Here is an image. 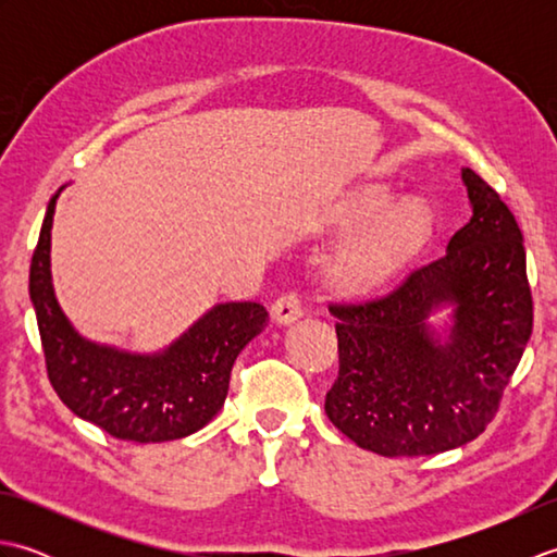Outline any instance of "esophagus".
Returning <instances> with one entry per match:
<instances>
[{
    "mask_svg": "<svg viewBox=\"0 0 557 557\" xmlns=\"http://www.w3.org/2000/svg\"><path fill=\"white\" fill-rule=\"evenodd\" d=\"M304 313V304L297 292H285L277 301L272 304V321L280 325H289L297 321V318Z\"/></svg>",
    "mask_w": 557,
    "mask_h": 557,
    "instance_id": "esophagus-1",
    "label": "esophagus"
}]
</instances>
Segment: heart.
Returning <instances> with one entry per match:
<instances>
[{
    "instance_id": "obj_1",
    "label": "heart",
    "mask_w": 557,
    "mask_h": 557,
    "mask_svg": "<svg viewBox=\"0 0 557 557\" xmlns=\"http://www.w3.org/2000/svg\"><path fill=\"white\" fill-rule=\"evenodd\" d=\"M393 208V196L369 191L354 200L349 227L359 230L376 222L349 242L330 260L327 272L335 285L349 292H363L381 285L405 268L431 236V215L419 203Z\"/></svg>"
}]
</instances>
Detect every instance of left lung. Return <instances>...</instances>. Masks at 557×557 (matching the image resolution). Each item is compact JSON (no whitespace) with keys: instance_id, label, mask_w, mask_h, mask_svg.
Instances as JSON below:
<instances>
[{"instance_id":"obj_1","label":"left lung","mask_w":557,"mask_h":557,"mask_svg":"<svg viewBox=\"0 0 557 557\" xmlns=\"http://www.w3.org/2000/svg\"><path fill=\"white\" fill-rule=\"evenodd\" d=\"M461 180L474 215L441 258L383 297L330 304L339 373L325 413L375 455H437L479 437L534 327L522 230L476 172ZM443 302L456 306L447 343L424 323Z\"/></svg>"}]
</instances>
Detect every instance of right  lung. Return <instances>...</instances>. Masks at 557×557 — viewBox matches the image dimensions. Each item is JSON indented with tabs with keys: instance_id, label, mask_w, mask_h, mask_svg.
I'll return each instance as SVG.
<instances>
[{
	"instance_id": "add662e5",
	"label": "right lung",
	"mask_w": 557,
	"mask_h": 557,
	"mask_svg": "<svg viewBox=\"0 0 557 557\" xmlns=\"http://www.w3.org/2000/svg\"><path fill=\"white\" fill-rule=\"evenodd\" d=\"M57 196L45 212L28 285L54 393L76 417L120 441L164 443L200 431L224 405L239 351L268 325L265 306H212L158 354H128L83 339L52 289L50 230Z\"/></svg>"
}]
</instances>
